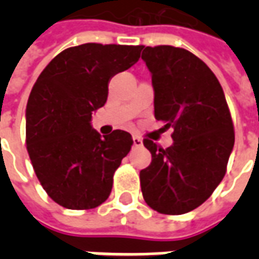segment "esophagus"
<instances>
[{
    "instance_id": "34e87169",
    "label": "esophagus",
    "mask_w": 259,
    "mask_h": 259,
    "mask_svg": "<svg viewBox=\"0 0 259 259\" xmlns=\"http://www.w3.org/2000/svg\"><path fill=\"white\" fill-rule=\"evenodd\" d=\"M133 146H135V147L143 146V140H141L139 136H133Z\"/></svg>"
}]
</instances>
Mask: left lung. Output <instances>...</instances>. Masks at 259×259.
Returning <instances> with one entry per match:
<instances>
[{
  "label": "left lung",
  "instance_id": "1",
  "mask_svg": "<svg viewBox=\"0 0 259 259\" xmlns=\"http://www.w3.org/2000/svg\"><path fill=\"white\" fill-rule=\"evenodd\" d=\"M152 74L155 119L172 126L174 144H143L151 152L140 172L147 205L165 215H182L206 201L226 174L234 126L222 85L198 57L172 46L143 47Z\"/></svg>",
  "mask_w": 259,
  "mask_h": 259
}]
</instances>
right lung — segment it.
<instances>
[{
	"instance_id": "1",
	"label": "right lung",
	"mask_w": 259,
	"mask_h": 259,
	"mask_svg": "<svg viewBox=\"0 0 259 259\" xmlns=\"http://www.w3.org/2000/svg\"><path fill=\"white\" fill-rule=\"evenodd\" d=\"M143 46L87 42L59 53L31 89L26 148L48 197L68 209L101 205L133 146L124 130L98 135L91 113L107 102L108 81L139 61Z\"/></svg>"
}]
</instances>
